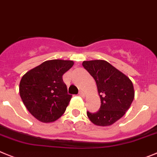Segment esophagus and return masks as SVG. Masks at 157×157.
<instances>
[{
  "label": "esophagus",
  "instance_id": "obj_1",
  "mask_svg": "<svg viewBox=\"0 0 157 157\" xmlns=\"http://www.w3.org/2000/svg\"><path fill=\"white\" fill-rule=\"evenodd\" d=\"M79 94H80V96L82 97V98H84V97H85V93L83 91H82V90H80V91L79 92Z\"/></svg>",
  "mask_w": 157,
  "mask_h": 157
}]
</instances>
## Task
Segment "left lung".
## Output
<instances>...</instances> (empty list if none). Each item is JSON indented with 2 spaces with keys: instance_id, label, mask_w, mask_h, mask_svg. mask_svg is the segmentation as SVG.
Masks as SVG:
<instances>
[{
  "instance_id": "8db88e82",
  "label": "left lung",
  "mask_w": 157,
  "mask_h": 157,
  "mask_svg": "<svg viewBox=\"0 0 157 157\" xmlns=\"http://www.w3.org/2000/svg\"><path fill=\"white\" fill-rule=\"evenodd\" d=\"M82 65L96 81L101 98L98 111L87 112L89 119L99 126L112 125L125 115L134 99L132 83L107 61H83Z\"/></svg>"
}]
</instances>
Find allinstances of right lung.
I'll return each mask as SVG.
<instances>
[{"instance_id": "right-lung-1", "label": "right lung", "mask_w": 157, "mask_h": 157, "mask_svg": "<svg viewBox=\"0 0 157 157\" xmlns=\"http://www.w3.org/2000/svg\"><path fill=\"white\" fill-rule=\"evenodd\" d=\"M74 65L72 60L42 63L22 77L19 93L26 108L39 121L52 122L65 112L72 98L63 75Z\"/></svg>"}]
</instances>
